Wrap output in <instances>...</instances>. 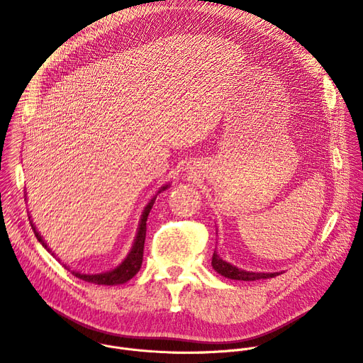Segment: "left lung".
I'll use <instances>...</instances> for the list:
<instances>
[{"mask_svg":"<svg viewBox=\"0 0 363 363\" xmlns=\"http://www.w3.org/2000/svg\"><path fill=\"white\" fill-rule=\"evenodd\" d=\"M213 269L231 280H241V281H254V280H262V279H272L276 277L279 274H281L280 272L277 273H262V272H248L244 269H238L237 266H233L231 263L223 260V258L217 254V251H214L213 254Z\"/></svg>","mask_w":363,"mask_h":363,"instance_id":"1","label":"left lung"}]
</instances>
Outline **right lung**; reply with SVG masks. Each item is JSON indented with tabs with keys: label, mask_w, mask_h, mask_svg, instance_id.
<instances>
[{
	"label": "right lung",
	"mask_w": 363,
	"mask_h": 363,
	"mask_svg": "<svg viewBox=\"0 0 363 363\" xmlns=\"http://www.w3.org/2000/svg\"><path fill=\"white\" fill-rule=\"evenodd\" d=\"M169 188V184L161 186V189L157 192V195L165 189ZM157 195H155L153 198H150V201L146 203V206L143 208V213L140 216V220H139V225H138V231H136V237L133 240V244H132V248L129 251V254L126 255L125 260L116 266L115 269L109 270V272H105V273H97V274H84V273H80V272H72L77 279H82L84 281H89V283H94V284H101V286H116V284H123L126 283L128 280H130L139 270H140V266H142V260H143V244H145V237H146V220H147V216L152 210L153 206V202L155 199H157ZM30 220V224H31V228L37 237V240L43 244V247L51 252V250L48 248V245L45 244V241L43 240L41 234L37 231L31 217H28ZM51 255H55V252H51ZM69 269V267H66Z\"/></svg>",
	"instance_id": "right-lung-1"
}]
</instances>
